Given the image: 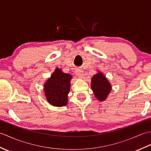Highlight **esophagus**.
Instances as JSON below:
<instances>
[{"instance_id":"1","label":"esophagus","mask_w":151,"mask_h":151,"mask_svg":"<svg viewBox=\"0 0 151 151\" xmlns=\"http://www.w3.org/2000/svg\"><path fill=\"white\" fill-rule=\"evenodd\" d=\"M75 73H76V75L78 76L79 78H82L83 76H84V71H83V70H81V69L76 70Z\"/></svg>"}]
</instances>
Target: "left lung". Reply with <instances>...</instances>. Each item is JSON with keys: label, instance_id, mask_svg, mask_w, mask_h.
<instances>
[{"label": "left lung", "instance_id": "left-lung-1", "mask_svg": "<svg viewBox=\"0 0 151 151\" xmlns=\"http://www.w3.org/2000/svg\"><path fill=\"white\" fill-rule=\"evenodd\" d=\"M91 89L99 101H103L111 91V85L101 73L96 74L91 78Z\"/></svg>", "mask_w": 151, "mask_h": 151}]
</instances>
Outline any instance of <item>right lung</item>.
Here are the masks:
<instances>
[{"label": "right lung", "instance_id": "1", "mask_svg": "<svg viewBox=\"0 0 151 151\" xmlns=\"http://www.w3.org/2000/svg\"><path fill=\"white\" fill-rule=\"evenodd\" d=\"M72 76L57 68L45 84L44 91L47 101L55 106H63L67 103Z\"/></svg>", "mask_w": 151, "mask_h": 151}]
</instances>
